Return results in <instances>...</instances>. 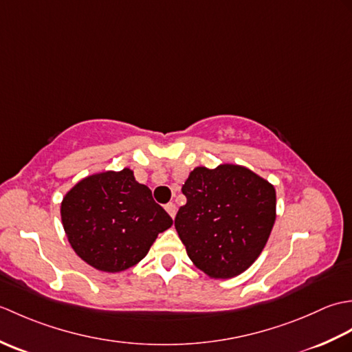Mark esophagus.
<instances>
[{
    "mask_svg": "<svg viewBox=\"0 0 352 352\" xmlns=\"http://www.w3.org/2000/svg\"><path fill=\"white\" fill-rule=\"evenodd\" d=\"M164 208H166V212L169 213V216L172 219L175 218V213H177V206L174 203H168L166 206H164Z\"/></svg>",
    "mask_w": 352,
    "mask_h": 352,
    "instance_id": "1",
    "label": "esophagus"
}]
</instances>
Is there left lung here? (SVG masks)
Masks as SVG:
<instances>
[{"mask_svg": "<svg viewBox=\"0 0 352 352\" xmlns=\"http://www.w3.org/2000/svg\"><path fill=\"white\" fill-rule=\"evenodd\" d=\"M182 192L175 228L189 258L212 278L246 271L263 251L275 222V189L237 164L195 168Z\"/></svg>", "mask_w": 352, "mask_h": 352, "instance_id": "1", "label": "left lung"}]
</instances>
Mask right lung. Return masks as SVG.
Here are the masks:
<instances>
[{
	"instance_id": "add662e5",
	"label": "right lung",
	"mask_w": 352,
	"mask_h": 352,
	"mask_svg": "<svg viewBox=\"0 0 352 352\" xmlns=\"http://www.w3.org/2000/svg\"><path fill=\"white\" fill-rule=\"evenodd\" d=\"M62 222L78 257L100 271L121 272L146 256L172 218L125 168L74 186L63 198Z\"/></svg>"
}]
</instances>
